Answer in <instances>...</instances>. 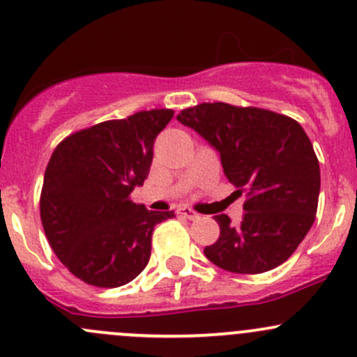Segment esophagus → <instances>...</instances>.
Instances as JSON below:
<instances>
[{
  "label": "esophagus",
  "instance_id": "34e87169",
  "mask_svg": "<svg viewBox=\"0 0 357 357\" xmlns=\"http://www.w3.org/2000/svg\"><path fill=\"white\" fill-rule=\"evenodd\" d=\"M178 214L185 215L186 219H192V221H193V219L199 218V214H197V212L193 211V208H190V207H181V208H179V211H178Z\"/></svg>",
  "mask_w": 357,
  "mask_h": 357
}]
</instances>
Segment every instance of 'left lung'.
<instances>
[{"label":"left lung","mask_w":357,"mask_h":357,"mask_svg":"<svg viewBox=\"0 0 357 357\" xmlns=\"http://www.w3.org/2000/svg\"><path fill=\"white\" fill-rule=\"evenodd\" d=\"M192 128L219 153L225 176L247 192L242 221L215 215L219 238L204 248L212 264L238 275H257L283 264L314 222L319 162L294 119L255 107L200 103L181 110Z\"/></svg>","instance_id":"8db88e82"}]
</instances>
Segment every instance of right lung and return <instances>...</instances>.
Instances as JSON below:
<instances>
[{"mask_svg": "<svg viewBox=\"0 0 357 357\" xmlns=\"http://www.w3.org/2000/svg\"><path fill=\"white\" fill-rule=\"evenodd\" d=\"M174 112L155 109L67 136L45 172L41 221L68 271L88 285L114 289L146 268L155 225L174 211H149L129 195L143 186L153 143Z\"/></svg>", "mask_w": 357, "mask_h": 357, "instance_id": "obj_1", "label": "right lung"}]
</instances>
